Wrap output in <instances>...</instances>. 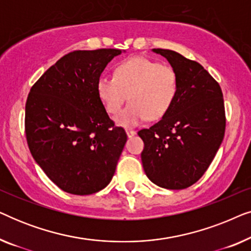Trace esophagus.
<instances>
[{
	"label": "esophagus",
	"instance_id": "1",
	"mask_svg": "<svg viewBox=\"0 0 251 251\" xmlns=\"http://www.w3.org/2000/svg\"><path fill=\"white\" fill-rule=\"evenodd\" d=\"M126 136H128V137H132V136L136 135V131H135V130H131V129H126Z\"/></svg>",
	"mask_w": 251,
	"mask_h": 251
}]
</instances>
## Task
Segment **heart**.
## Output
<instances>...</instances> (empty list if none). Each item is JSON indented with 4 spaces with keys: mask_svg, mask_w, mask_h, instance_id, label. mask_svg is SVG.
I'll return each instance as SVG.
<instances>
[{
    "mask_svg": "<svg viewBox=\"0 0 251 251\" xmlns=\"http://www.w3.org/2000/svg\"><path fill=\"white\" fill-rule=\"evenodd\" d=\"M178 76L170 65L145 57H135L119 64L114 77L101 75L97 95L107 113L116 115L126 98L130 104L115 118L116 125L131 128L145 121L159 120L169 112L176 100Z\"/></svg>",
    "mask_w": 251,
    "mask_h": 251,
    "instance_id": "obj_1",
    "label": "heart"
}]
</instances>
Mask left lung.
<instances>
[{
  "label": "left lung",
  "mask_w": 251,
  "mask_h": 251,
  "mask_svg": "<svg viewBox=\"0 0 251 251\" xmlns=\"http://www.w3.org/2000/svg\"><path fill=\"white\" fill-rule=\"evenodd\" d=\"M152 51L166 58L176 71L178 92L159 122L138 131L144 142L143 168L157 186L183 190L200 179L224 138L223 92L197 61L173 50Z\"/></svg>",
  "instance_id": "8db88e82"
}]
</instances>
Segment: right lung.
I'll return each mask as SVG.
<instances>
[{"label":"right lung","mask_w":251,"mask_h":251,"mask_svg":"<svg viewBox=\"0 0 251 251\" xmlns=\"http://www.w3.org/2000/svg\"><path fill=\"white\" fill-rule=\"evenodd\" d=\"M125 50H78L52 65L30 89L27 144L35 162L61 190L88 195L114 176L126 142L97 95V81Z\"/></svg>","instance_id":"right-lung-1"}]
</instances>
